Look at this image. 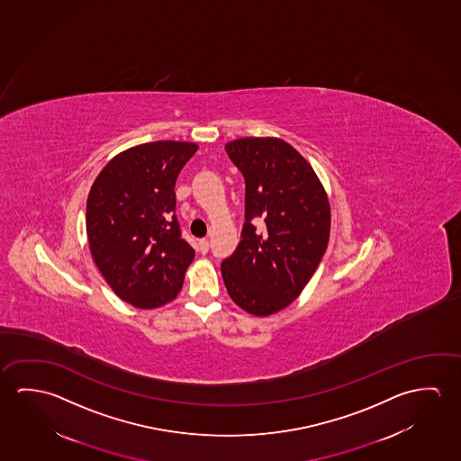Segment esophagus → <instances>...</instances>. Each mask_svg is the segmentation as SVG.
Segmentation results:
<instances>
[{"label":"esophagus","mask_w":461,"mask_h":461,"mask_svg":"<svg viewBox=\"0 0 461 461\" xmlns=\"http://www.w3.org/2000/svg\"><path fill=\"white\" fill-rule=\"evenodd\" d=\"M197 249H199V252H203V254H205L207 250H209V240H199V242H197Z\"/></svg>","instance_id":"esophagus-1"}]
</instances>
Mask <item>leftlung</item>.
Instances as JSON below:
<instances>
[{
	"label": "left lung",
	"instance_id": "left-lung-1",
	"mask_svg": "<svg viewBox=\"0 0 461 461\" xmlns=\"http://www.w3.org/2000/svg\"><path fill=\"white\" fill-rule=\"evenodd\" d=\"M225 149L246 180V221L233 256L221 262V276L236 305L268 317L294 303L321 262L330 199L309 162L281 138H240ZM258 216L264 234L251 225Z\"/></svg>",
	"mask_w": 461,
	"mask_h": 461
}]
</instances>
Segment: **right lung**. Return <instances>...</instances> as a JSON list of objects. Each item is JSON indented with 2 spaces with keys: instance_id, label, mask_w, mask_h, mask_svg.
I'll return each instance as SVG.
<instances>
[{
  "instance_id": "1",
  "label": "right lung",
  "mask_w": 461,
  "mask_h": 461,
  "mask_svg": "<svg viewBox=\"0 0 461 461\" xmlns=\"http://www.w3.org/2000/svg\"><path fill=\"white\" fill-rule=\"evenodd\" d=\"M196 151L188 141L138 144L113 156L91 185V257L113 293L138 309L172 303L194 258L174 212L175 182Z\"/></svg>"
}]
</instances>
